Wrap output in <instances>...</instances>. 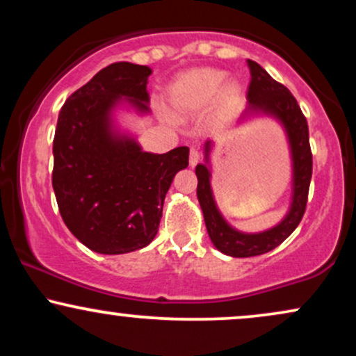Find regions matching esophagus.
<instances>
[{
    "mask_svg": "<svg viewBox=\"0 0 356 356\" xmlns=\"http://www.w3.org/2000/svg\"><path fill=\"white\" fill-rule=\"evenodd\" d=\"M199 161H201V154H199V150L195 149V147H191V152H189V164H191V167L197 165Z\"/></svg>",
    "mask_w": 356,
    "mask_h": 356,
    "instance_id": "1",
    "label": "esophagus"
}]
</instances>
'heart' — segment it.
Segmentation results:
<instances>
[{"label": "heart", "mask_w": 356, "mask_h": 356, "mask_svg": "<svg viewBox=\"0 0 356 356\" xmlns=\"http://www.w3.org/2000/svg\"><path fill=\"white\" fill-rule=\"evenodd\" d=\"M244 102L239 81L227 80L226 72L211 67L189 68L175 75L165 90V107L177 120L204 113V124L220 130L234 122Z\"/></svg>", "instance_id": "1"}]
</instances>
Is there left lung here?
<instances>
[{
	"label": "left lung",
	"mask_w": 356,
	"mask_h": 356,
	"mask_svg": "<svg viewBox=\"0 0 356 356\" xmlns=\"http://www.w3.org/2000/svg\"><path fill=\"white\" fill-rule=\"evenodd\" d=\"M251 81L248 90V107L241 117V124L254 115L273 117L284 129L291 154V202L286 216L271 229L261 232H243L232 227L220 214L211 187V140L204 145V164L195 167L197 175V199L201 204L207 234L216 248L232 257H251L269 252L280 246L296 229L303 218L312 182L313 157L309 149L308 124L295 97L284 85L277 83L256 61L248 60Z\"/></svg>",
	"instance_id": "obj_1"
}]
</instances>
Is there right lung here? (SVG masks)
Returning <instances> with one entry per match:
<instances>
[{"mask_svg":"<svg viewBox=\"0 0 356 356\" xmlns=\"http://www.w3.org/2000/svg\"><path fill=\"white\" fill-rule=\"evenodd\" d=\"M145 65L118 61L72 93L53 138L51 184L70 232L100 254H125L152 243L175 174L189 149L144 152L117 125V108L150 113Z\"/></svg>","mask_w":356,"mask_h":356,"instance_id":"right-lung-1","label":"right lung"}]
</instances>
